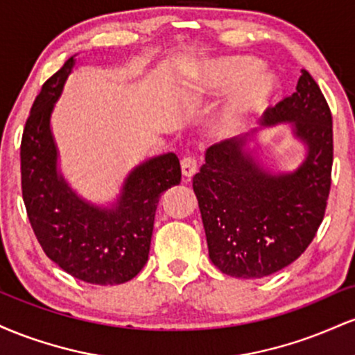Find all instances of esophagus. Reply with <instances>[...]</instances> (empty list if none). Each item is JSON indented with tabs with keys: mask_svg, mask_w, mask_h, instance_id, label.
<instances>
[{
	"mask_svg": "<svg viewBox=\"0 0 355 355\" xmlns=\"http://www.w3.org/2000/svg\"><path fill=\"white\" fill-rule=\"evenodd\" d=\"M198 170V164L193 157H185L182 158V173L183 177L191 178Z\"/></svg>",
	"mask_w": 355,
	"mask_h": 355,
	"instance_id": "1",
	"label": "esophagus"
}]
</instances>
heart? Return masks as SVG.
<instances>
[{
  "instance_id": "obj_1",
  "label": "heart",
  "mask_w": 355,
  "mask_h": 355,
  "mask_svg": "<svg viewBox=\"0 0 355 355\" xmlns=\"http://www.w3.org/2000/svg\"><path fill=\"white\" fill-rule=\"evenodd\" d=\"M262 68L263 64L252 56H227L209 61L203 67L197 85L185 95V101L198 105L210 98L229 95L237 89L220 112L211 132L217 138L239 135L275 93L274 76L260 73Z\"/></svg>"
}]
</instances>
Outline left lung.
Masks as SVG:
<instances>
[{
	"instance_id": "left-lung-1",
	"label": "left lung",
	"mask_w": 355,
	"mask_h": 355,
	"mask_svg": "<svg viewBox=\"0 0 355 355\" xmlns=\"http://www.w3.org/2000/svg\"><path fill=\"white\" fill-rule=\"evenodd\" d=\"M292 121L307 146L294 172L272 173L247 138L211 145L193 177L210 260L223 274L262 279L304 254L324 220L334 160L332 115L319 85L302 70L295 93L267 110L263 126Z\"/></svg>"
}]
</instances>
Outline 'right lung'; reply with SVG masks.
I'll list each match as a JSON object with an SVG mask.
<instances>
[{"label": "right lung", "instance_id": "right-lung-1", "mask_svg": "<svg viewBox=\"0 0 355 355\" xmlns=\"http://www.w3.org/2000/svg\"><path fill=\"white\" fill-rule=\"evenodd\" d=\"M75 61L68 58L44 81L24 125L19 152L23 200L40 245L58 267L88 284H123L148 260L158 200L180 183V162L175 153H165L135 166L112 207L78 197L58 172L50 125Z\"/></svg>", "mask_w": 355, "mask_h": 355}]
</instances>
